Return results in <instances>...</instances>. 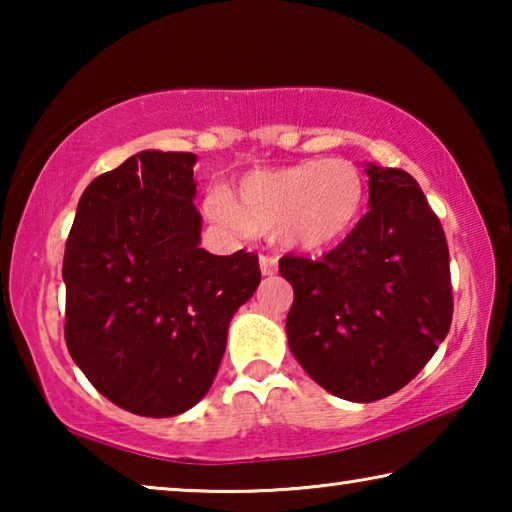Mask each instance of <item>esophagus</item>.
Segmentation results:
<instances>
[{
  "mask_svg": "<svg viewBox=\"0 0 512 512\" xmlns=\"http://www.w3.org/2000/svg\"><path fill=\"white\" fill-rule=\"evenodd\" d=\"M259 268H262L264 277H271L277 273V257L273 255H262L259 257Z\"/></svg>",
  "mask_w": 512,
  "mask_h": 512,
  "instance_id": "esophagus-1",
  "label": "esophagus"
}]
</instances>
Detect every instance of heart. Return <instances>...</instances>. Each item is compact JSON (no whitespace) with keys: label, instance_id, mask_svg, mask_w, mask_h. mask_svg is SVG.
Masks as SVG:
<instances>
[{"label":"heart","instance_id":"obj_1","mask_svg":"<svg viewBox=\"0 0 512 512\" xmlns=\"http://www.w3.org/2000/svg\"><path fill=\"white\" fill-rule=\"evenodd\" d=\"M366 205L361 171L345 160H309L255 171L232 198L210 192L207 219L237 232H275L289 248L320 250L350 235Z\"/></svg>","mask_w":512,"mask_h":512}]
</instances>
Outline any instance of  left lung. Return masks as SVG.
I'll use <instances>...</instances> for the list:
<instances>
[{
  "label": "left lung",
  "mask_w": 512,
  "mask_h": 512,
  "mask_svg": "<svg viewBox=\"0 0 512 512\" xmlns=\"http://www.w3.org/2000/svg\"><path fill=\"white\" fill-rule=\"evenodd\" d=\"M370 212L318 262L284 255L287 336L307 375L336 397L375 402L427 366L452 325L449 248L415 178L368 164Z\"/></svg>",
  "instance_id": "obj_1"
}]
</instances>
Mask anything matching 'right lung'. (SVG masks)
<instances>
[{
  "label": "right lung",
  "instance_id": "right-lung-1",
  "mask_svg": "<svg viewBox=\"0 0 512 512\" xmlns=\"http://www.w3.org/2000/svg\"><path fill=\"white\" fill-rule=\"evenodd\" d=\"M194 153L142 151L85 189L69 230L67 350L119 409L171 418L210 391L257 255L201 246Z\"/></svg>",
  "mask_w": 512,
  "mask_h": 512
}]
</instances>
